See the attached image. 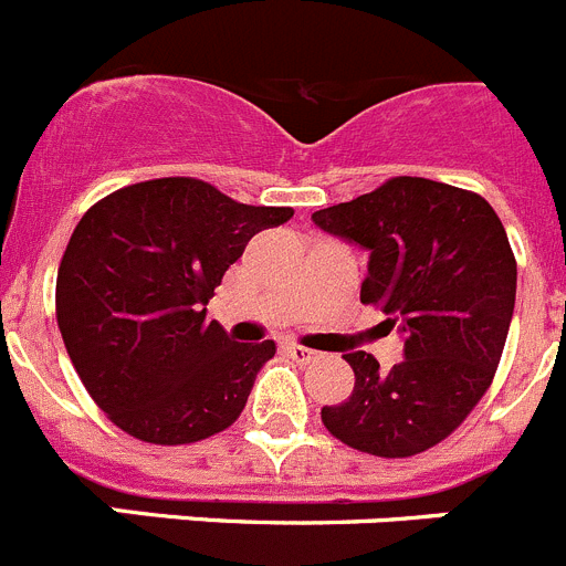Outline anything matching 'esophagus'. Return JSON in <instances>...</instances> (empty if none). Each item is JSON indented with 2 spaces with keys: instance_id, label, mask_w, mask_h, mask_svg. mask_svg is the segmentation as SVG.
<instances>
[{
  "instance_id": "1",
  "label": "esophagus",
  "mask_w": 566,
  "mask_h": 566,
  "mask_svg": "<svg viewBox=\"0 0 566 566\" xmlns=\"http://www.w3.org/2000/svg\"><path fill=\"white\" fill-rule=\"evenodd\" d=\"M286 354L294 359V363H300V365H308V363H314V359L319 357L317 352H312V348H306V345H300V343H289Z\"/></svg>"
}]
</instances>
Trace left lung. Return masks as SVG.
Returning <instances> with one entry per match:
<instances>
[{
	"mask_svg": "<svg viewBox=\"0 0 566 566\" xmlns=\"http://www.w3.org/2000/svg\"><path fill=\"white\" fill-rule=\"evenodd\" d=\"M312 218L371 252L359 300L405 337L391 371L374 354H343L354 391L319 411L323 424L354 451L417 457L451 437L496 377L516 303L507 232L482 195L411 175Z\"/></svg>",
	"mask_w": 566,
	"mask_h": 566,
	"instance_id": "8db88e82",
	"label": "left lung"
}]
</instances>
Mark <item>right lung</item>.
<instances>
[{
    "label": "right lung",
    "instance_id": "1",
    "mask_svg": "<svg viewBox=\"0 0 566 566\" xmlns=\"http://www.w3.org/2000/svg\"><path fill=\"white\" fill-rule=\"evenodd\" d=\"M292 207H249L198 178L115 189L84 212L59 263L56 319L104 417L149 444H192L247 408L274 343H232L207 303L252 234Z\"/></svg>",
    "mask_w": 566,
    "mask_h": 566
}]
</instances>
